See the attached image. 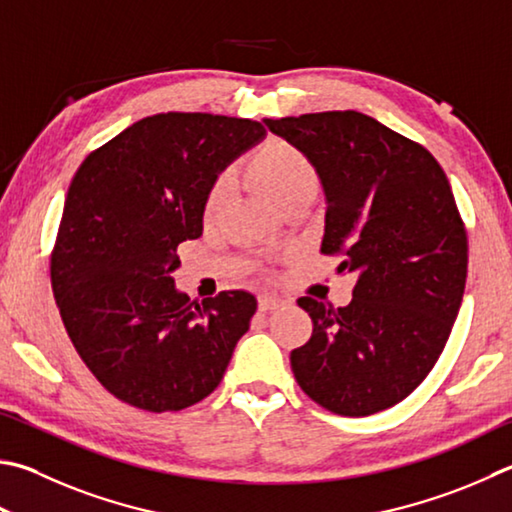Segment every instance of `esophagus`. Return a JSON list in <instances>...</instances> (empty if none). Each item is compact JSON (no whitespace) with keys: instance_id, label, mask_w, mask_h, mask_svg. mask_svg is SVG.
<instances>
[{"instance_id":"1","label":"esophagus","mask_w":512,"mask_h":512,"mask_svg":"<svg viewBox=\"0 0 512 512\" xmlns=\"http://www.w3.org/2000/svg\"><path fill=\"white\" fill-rule=\"evenodd\" d=\"M284 304H286V300H284V297H280V295H262V297H259V302H257L259 311H264V313L275 311V309H282Z\"/></svg>"}]
</instances>
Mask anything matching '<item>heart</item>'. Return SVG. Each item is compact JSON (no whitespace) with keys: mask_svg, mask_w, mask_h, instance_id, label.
I'll list each match as a JSON object with an SVG mask.
<instances>
[{"mask_svg":"<svg viewBox=\"0 0 512 512\" xmlns=\"http://www.w3.org/2000/svg\"><path fill=\"white\" fill-rule=\"evenodd\" d=\"M246 172L268 197L282 203L295 192L318 188V170L300 147L284 141V138H266V141L250 154ZM230 199V176L221 174L210 183L203 199V215L206 219L217 217Z\"/></svg>","mask_w":512,"mask_h":512,"instance_id":"b5f03b06","label":"heart"}]
</instances>
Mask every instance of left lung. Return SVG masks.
<instances>
[{"mask_svg":"<svg viewBox=\"0 0 512 512\" xmlns=\"http://www.w3.org/2000/svg\"><path fill=\"white\" fill-rule=\"evenodd\" d=\"M309 156L327 194L322 253L356 273L353 300L297 304L313 333L291 351L302 392L340 416L401 403L439 360L468 275V235L439 161L360 111L266 118Z\"/></svg>","mask_w":512,"mask_h":512,"instance_id":"obj_1","label":"left lung"}]
</instances>
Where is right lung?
Instances as JSON below:
<instances>
[{
	"mask_svg": "<svg viewBox=\"0 0 512 512\" xmlns=\"http://www.w3.org/2000/svg\"><path fill=\"white\" fill-rule=\"evenodd\" d=\"M264 134L250 118L167 111L111 138L73 176L51 286L78 356L118 401L179 412L224 378L257 300L179 293L176 248L201 237L210 183Z\"/></svg>",
	"mask_w": 512,
	"mask_h": 512,
	"instance_id": "1",
	"label": "right lung"
}]
</instances>
